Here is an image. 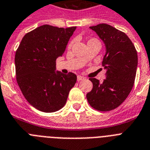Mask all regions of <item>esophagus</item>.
<instances>
[{
	"label": "esophagus",
	"instance_id": "1",
	"mask_svg": "<svg viewBox=\"0 0 150 150\" xmlns=\"http://www.w3.org/2000/svg\"><path fill=\"white\" fill-rule=\"evenodd\" d=\"M84 79H85V77L81 76V75H78V77H77L78 81H81V80H84Z\"/></svg>",
	"mask_w": 150,
	"mask_h": 150
}]
</instances>
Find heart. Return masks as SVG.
I'll list each match as a JSON object with an SVG mask.
<instances>
[{"label":"heart","instance_id":"obj_1","mask_svg":"<svg viewBox=\"0 0 150 150\" xmlns=\"http://www.w3.org/2000/svg\"><path fill=\"white\" fill-rule=\"evenodd\" d=\"M97 41V40H96V39H90L88 41ZM71 42L69 45V47H71Z\"/></svg>","mask_w":150,"mask_h":150}]
</instances>
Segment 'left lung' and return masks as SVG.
<instances>
[{"label": "left lung", "instance_id": "obj_1", "mask_svg": "<svg viewBox=\"0 0 150 150\" xmlns=\"http://www.w3.org/2000/svg\"><path fill=\"white\" fill-rule=\"evenodd\" d=\"M90 28L105 45L103 66L106 73L103 83L90 78L93 88L86 98L93 109L108 112L119 107L129 95L134 85L138 55L134 45L122 31L106 24Z\"/></svg>", "mask_w": 150, "mask_h": 150}]
</instances>
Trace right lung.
Masks as SVG:
<instances>
[{
  "instance_id": "add662e5",
  "label": "right lung",
  "mask_w": 150,
  "mask_h": 150,
  "mask_svg": "<svg viewBox=\"0 0 150 150\" xmlns=\"http://www.w3.org/2000/svg\"><path fill=\"white\" fill-rule=\"evenodd\" d=\"M76 27L58 28L45 24L27 33L15 53L16 79L26 100L45 112H54L66 103L77 76L55 71Z\"/></svg>"
}]
</instances>
